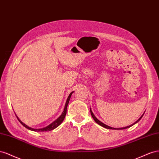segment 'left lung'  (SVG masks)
I'll return each instance as SVG.
<instances>
[{
  "instance_id": "left-lung-1",
  "label": "left lung",
  "mask_w": 159,
  "mask_h": 159,
  "mask_svg": "<svg viewBox=\"0 0 159 159\" xmlns=\"http://www.w3.org/2000/svg\"><path fill=\"white\" fill-rule=\"evenodd\" d=\"M90 114H91V116H93V119L94 120V121L97 122V123H98L99 125H101V126H103V127H105V128H106V129H127V128H129V127H130V126H132L133 125H134V124H136L137 123V122H138L140 119H142V117L143 116V115H144V114L140 116L139 119L136 121L135 122H134V123L133 124V125H129V126H126V127H122V128H112V127H111V126H108V125H105V124H104V123H102V122H101L99 120H98L97 119V117L95 116L94 115V114L93 113V112H92V111H91V109L90 110Z\"/></svg>"
}]
</instances>
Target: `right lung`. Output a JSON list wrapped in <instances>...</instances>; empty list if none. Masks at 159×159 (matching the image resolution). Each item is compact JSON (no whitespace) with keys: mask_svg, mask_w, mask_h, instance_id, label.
Listing matches in <instances>:
<instances>
[{"mask_svg":"<svg viewBox=\"0 0 159 159\" xmlns=\"http://www.w3.org/2000/svg\"><path fill=\"white\" fill-rule=\"evenodd\" d=\"M74 93V91H72V92H71L70 93V94L69 95V97H68V98H67V100H66V103H65V108H64V111H63V112H62V113L61 114V115L58 118V119L56 120H54L53 122H52L51 124H50L49 125H48L47 126H46V127H44V128H42V129H33V128H31V127H29V126H27V125H26L25 123H23V122H22L19 119V117H18L16 115V118H17V119L19 120V121L20 122V123L23 125L25 127H26V129H29V130H33V131H37V132H39V131H41V132H44V131H50V130H53V129H56L57 127H58V126H59L61 123H62V122L64 120V119H65V116H66V108H67V106H68V105H69V101H70V97H71V95H72V94Z\"/></svg>","mask_w":159,"mask_h":159,"instance_id":"right-lung-1","label":"right lung"}]
</instances>
